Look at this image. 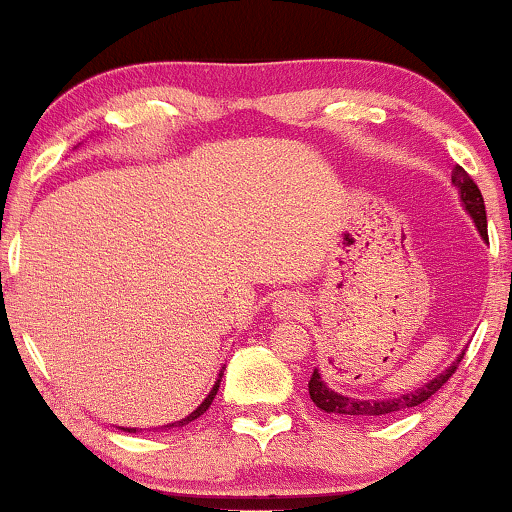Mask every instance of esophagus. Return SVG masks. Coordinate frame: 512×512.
<instances>
[{"label":"esophagus","mask_w":512,"mask_h":512,"mask_svg":"<svg viewBox=\"0 0 512 512\" xmlns=\"http://www.w3.org/2000/svg\"><path fill=\"white\" fill-rule=\"evenodd\" d=\"M272 313L280 320H291V317H301L305 313V301L298 294H282L272 303Z\"/></svg>","instance_id":"34e87169"}]
</instances>
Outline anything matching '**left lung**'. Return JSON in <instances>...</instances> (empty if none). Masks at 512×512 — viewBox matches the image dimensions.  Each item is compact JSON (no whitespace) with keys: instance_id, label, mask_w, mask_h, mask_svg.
<instances>
[{"instance_id":"left-lung-1","label":"left lung","mask_w":512,"mask_h":512,"mask_svg":"<svg viewBox=\"0 0 512 512\" xmlns=\"http://www.w3.org/2000/svg\"><path fill=\"white\" fill-rule=\"evenodd\" d=\"M451 185L459 190L463 209H466V214L473 218L475 228H477V232H480L482 240L489 244L487 211H484V199H482L480 188H477V185L473 183V178H470L466 171L459 167V164H456L454 171H451ZM463 355L466 353H461L454 362L449 364L447 369L430 378V381L423 383V386L407 390V393H402V395H388V397H350V395L336 393L334 388H329L327 383L322 381L320 369L315 367L313 376H310V381H308L310 400H313L322 411H327V414L357 416V418H383L390 414H400V411L418 407V404L426 402L428 397H433L437 390H440L444 383L449 381V376L454 374L456 367H459Z\"/></svg>"}]
</instances>
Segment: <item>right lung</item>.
<instances>
[{
	"instance_id": "add662e5",
	"label": "right lung",
	"mask_w": 512,
	"mask_h": 512,
	"mask_svg": "<svg viewBox=\"0 0 512 512\" xmlns=\"http://www.w3.org/2000/svg\"><path fill=\"white\" fill-rule=\"evenodd\" d=\"M223 369H225V367H223ZM223 369H221V374H218V378H216V381H214V388L209 390V395L204 397V402L199 404V407H197L195 411H190V414L185 416V418H181V421H174V423H167V426H162V428H155V430H152V433H162V430H174V428H183V426H188L190 421H195V418L202 416L204 411H207V409L211 407V402H214V397H216V393H218V386H221ZM119 430H126V433H136V428H119Z\"/></svg>"
}]
</instances>
